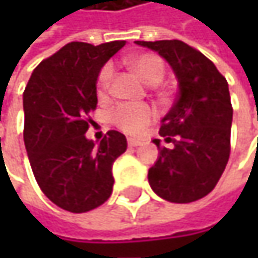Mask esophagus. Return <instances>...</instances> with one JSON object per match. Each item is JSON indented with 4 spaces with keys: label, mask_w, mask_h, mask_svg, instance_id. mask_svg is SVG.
Segmentation results:
<instances>
[{
    "label": "esophagus",
    "mask_w": 258,
    "mask_h": 258,
    "mask_svg": "<svg viewBox=\"0 0 258 258\" xmlns=\"http://www.w3.org/2000/svg\"><path fill=\"white\" fill-rule=\"evenodd\" d=\"M142 145V140L139 139H128V146L131 148H136V146H140Z\"/></svg>",
    "instance_id": "esophagus-1"
}]
</instances>
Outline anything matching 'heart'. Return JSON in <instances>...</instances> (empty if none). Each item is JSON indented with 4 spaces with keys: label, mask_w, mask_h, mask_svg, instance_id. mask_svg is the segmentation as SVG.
<instances>
[{
    "label": "heart",
    "mask_w": 258,
    "mask_h": 258,
    "mask_svg": "<svg viewBox=\"0 0 258 258\" xmlns=\"http://www.w3.org/2000/svg\"><path fill=\"white\" fill-rule=\"evenodd\" d=\"M128 66L139 75L145 83L155 85L164 76V61L154 53H140L128 59ZM113 66L110 62L104 64L97 78V94L104 98L112 86ZM115 127L128 134H139L155 119V110L148 104L140 103H122L116 106L110 115Z\"/></svg>",
    "instance_id": "1"
}]
</instances>
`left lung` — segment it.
<instances>
[{"label":"left lung","instance_id":"left-lung-1","mask_svg":"<svg viewBox=\"0 0 258 258\" xmlns=\"http://www.w3.org/2000/svg\"><path fill=\"white\" fill-rule=\"evenodd\" d=\"M136 43L158 52L178 79V97L160 128L175 146L154 139L160 157L148 172L149 185L167 202H196L215 188L230 157L229 83L211 59L180 40Z\"/></svg>","mask_w":258,"mask_h":258}]
</instances>
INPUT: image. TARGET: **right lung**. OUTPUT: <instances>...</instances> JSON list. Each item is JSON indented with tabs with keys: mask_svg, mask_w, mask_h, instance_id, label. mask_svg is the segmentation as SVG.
I'll return each instance as SVG.
<instances>
[{
	"mask_svg": "<svg viewBox=\"0 0 258 258\" xmlns=\"http://www.w3.org/2000/svg\"><path fill=\"white\" fill-rule=\"evenodd\" d=\"M125 46L72 41L43 59L24 91V142L35 180L44 196L69 212L101 206L112 194L115 160L127 139L110 130L97 145L85 137L97 107L101 67Z\"/></svg>",
	"mask_w": 258,
	"mask_h": 258,
	"instance_id": "obj_1",
	"label": "right lung"
}]
</instances>
